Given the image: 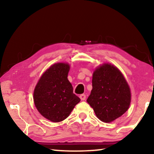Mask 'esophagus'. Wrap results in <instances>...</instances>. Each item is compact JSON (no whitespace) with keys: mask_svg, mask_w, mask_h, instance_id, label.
Listing matches in <instances>:
<instances>
[{"mask_svg":"<svg viewBox=\"0 0 154 154\" xmlns=\"http://www.w3.org/2000/svg\"><path fill=\"white\" fill-rule=\"evenodd\" d=\"M79 97H80V99H81V100L82 101L85 100L86 95H85V94H81V95L79 96Z\"/></svg>","mask_w":154,"mask_h":154,"instance_id":"esophagus-1","label":"esophagus"}]
</instances>
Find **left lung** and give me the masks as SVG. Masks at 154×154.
Masks as SVG:
<instances>
[{
	"label": "left lung",
	"instance_id": "8db88e82",
	"mask_svg": "<svg viewBox=\"0 0 154 154\" xmlns=\"http://www.w3.org/2000/svg\"><path fill=\"white\" fill-rule=\"evenodd\" d=\"M92 83L87 102L100 121L110 123L128 111L131 101L130 89L117 67L111 64L97 67Z\"/></svg>",
	"mask_w": 154,
	"mask_h": 154
}]
</instances>
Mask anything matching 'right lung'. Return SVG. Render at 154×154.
I'll use <instances>...</instances> for the list:
<instances>
[{"mask_svg":"<svg viewBox=\"0 0 154 154\" xmlns=\"http://www.w3.org/2000/svg\"><path fill=\"white\" fill-rule=\"evenodd\" d=\"M69 69L70 66L66 63L52 65L42 75L33 92L38 111L54 123L66 119L81 101L67 79Z\"/></svg>","mask_w":154,"mask_h":154,"instance_id":"1","label":"right lung"}]
</instances>
